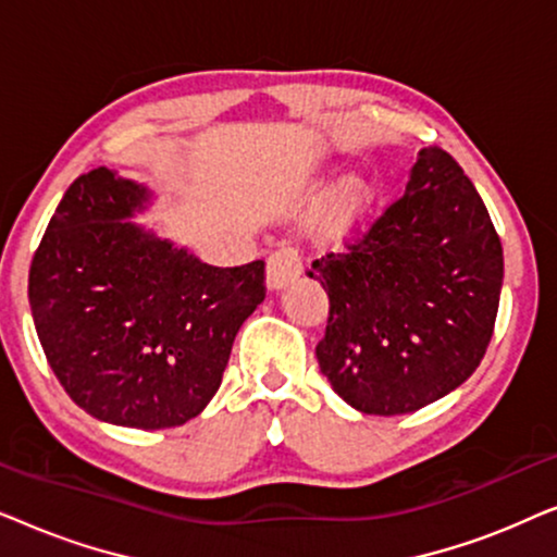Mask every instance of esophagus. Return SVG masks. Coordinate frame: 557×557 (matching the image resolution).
Instances as JSON below:
<instances>
[{
    "label": "esophagus",
    "instance_id": "34e87169",
    "mask_svg": "<svg viewBox=\"0 0 557 557\" xmlns=\"http://www.w3.org/2000/svg\"><path fill=\"white\" fill-rule=\"evenodd\" d=\"M301 273V253L294 246H281L265 261V284L269 288H281Z\"/></svg>",
    "mask_w": 557,
    "mask_h": 557
}]
</instances>
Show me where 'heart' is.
<instances>
[{"label": "heart", "mask_w": 557, "mask_h": 557, "mask_svg": "<svg viewBox=\"0 0 557 557\" xmlns=\"http://www.w3.org/2000/svg\"><path fill=\"white\" fill-rule=\"evenodd\" d=\"M370 202H372V187L368 182L357 177L345 180L337 189H334L330 208H326V225H330L334 233L349 231V227L364 215V210L370 208Z\"/></svg>", "instance_id": "1"}]
</instances>
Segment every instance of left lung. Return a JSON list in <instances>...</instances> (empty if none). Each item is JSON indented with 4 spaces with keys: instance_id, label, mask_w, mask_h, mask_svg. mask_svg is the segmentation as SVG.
Segmentation results:
<instances>
[{
    "instance_id": "left-lung-1",
    "label": "left lung",
    "mask_w": 557,
    "mask_h": 557,
    "mask_svg": "<svg viewBox=\"0 0 557 557\" xmlns=\"http://www.w3.org/2000/svg\"><path fill=\"white\" fill-rule=\"evenodd\" d=\"M505 258L486 205L441 147L418 151L406 195L309 278L330 296L317 345L322 375L349 406L403 416L479 368L499 309Z\"/></svg>"
}]
</instances>
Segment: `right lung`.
<instances>
[{
  "label": "right lung",
  "instance_id": "obj_1",
  "mask_svg": "<svg viewBox=\"0 0 557 557\" xmlns=\"http://www.w3.org/2000/svg\"><path fill=\"white\" fill-rule=\"evenodd\" d=\"M147 187L98 166L67 187L29 265V307L52 372L98 421L174 429L223 383L265 263H202L132 223Z\"/></svg>",
  "mask_w": 557,
  "mask_h": 557
}]
</instances>
